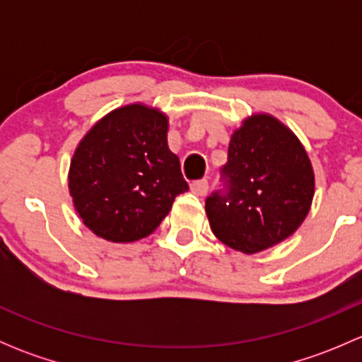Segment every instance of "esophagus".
Listing matches in <instances>:
<instances>
[{"label": "esophagus", "mask_w": 362, "mask_h": 362, "mask_svg": "<svg viewBox=\"0 0 362 362\" xmlns=\"http://www.w3.org/2000/svg\"><path fill=\"white\" fill-rule=\"evenodd\" d=\"M191 191L194 192V194H198V196L206 194V192H208V180H206V178H203V180H198V182H192Z\"/></svg>", "instance_id": "34e87169"}]
</instances>
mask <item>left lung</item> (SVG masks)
<instances>
[{
  "mask_svg": "<svg viewBox=\"0 0 362 362\" xmlns=\"http://www.w3.org/2000/svg\"><path fill=\"white\" fill-rule=\"evenodd\" d=\"M224 187L204 203L214 235L255 254L289 238L308 215L315 192L312 164L289 127L257 113L233 133Z\"/></svg>",
  "mask_w": 362,
  "mask_h": 362,
  "instance_id": "1",
  "label": "left lung"
}]
</instances>
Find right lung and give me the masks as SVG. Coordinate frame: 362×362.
I'll return each instance as SVG.
<instances>
[{
  "mask_svg": "<svg viewBox=\"0 0 362 362\" xmlns=\"http://www.w3.org/2000/svg\"><path fill=\"white\" fill-rule=\"evenodd\" d=\"M69 194L83 224L100 238L129 243L163 222L189 191L168 147V119L141 103L105 115L82 138L69 164Z\"/></svg>",
  "mask_w": 362,
  "mask_h": 362,
  "instance_id": "obj_1",
  "label": "right lung"
}]
</instances>
